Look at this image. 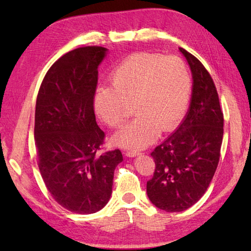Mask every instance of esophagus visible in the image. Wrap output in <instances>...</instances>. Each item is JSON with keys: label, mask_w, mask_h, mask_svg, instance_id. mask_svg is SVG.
Listing matches in <instances>:
<instances>
[{"label": "esophagus", "mask_w": 251, "mask_h": 251, "mask_svg": "<svg viewBox=\"0 0 251 251\" xmlns=\"http://www.w3.org/2000/svg\"><path fill=\"white\" fill-rule=\"evenodd\" d=\"M140 152L139 151H135V150H130V151H127L126 152V155L128 157H134V156H137V155H140Z\"/></svg>", "instance_id": "obj_1"}]
</instances>
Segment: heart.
<instances>
[{"instance_id":"obj_1","label":"heart","mask_w":251,"mask_h":251,"mask_svg":"<svg viewBox=\"0 0 251 251\" xmlns=\"http://www.w3.org/2000/svg\"><path fill=\"white\" fill-rule=\"evenodd\" d=\"M111 85L96 92V114L117 128L129 119L134 105L139 115L116 132L113 142L122 148L142 149L156 139L159 129L173 128L182 116L191 94V75L178 56L139 52L112 72Z\"/></svg>"}]
</instances>
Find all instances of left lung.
Masks as SVG:
<instances>
[{"label":"left lung","instance_id":"obj_1","mask_svg":"<svg viewBox=\"0 0 251 251\" xmlns=\"http://www.w3.org/2000/svg\"><path fill=\"white\" fill-rule=\"evenodd\" d=\"M192 72L190 109L174 134L151 153L155 162L147 193L153 205L168 212L188 209L200 201L211 182L220 158L223 113L209 72L181 49Z\"/></svg>","mask_w":251,"mask_h":251}]
</instances>
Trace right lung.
<instances>
[{"label": "right lung", "instance_id": "1", "mask_svg": "<svg viewBox=\"0 0 251 251\" xmlns=\"http://www.w3.org/2000/svg\"><path fill=\"white\" fill-rule=\"evenodd\" d=\"M106 50L85 46L67 52L47 71L36 98L34 140L42 178L58 204L81 215L108 204L114 170L123 161L119 149L98 153L105 135L96 122L94 98Z\"/></svg>", "mask_w": 251, "mask_h": 251}]
</instances>
